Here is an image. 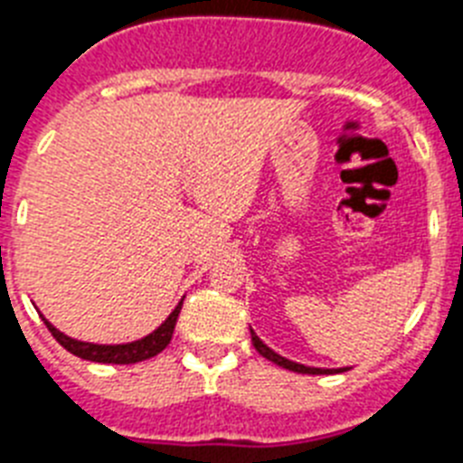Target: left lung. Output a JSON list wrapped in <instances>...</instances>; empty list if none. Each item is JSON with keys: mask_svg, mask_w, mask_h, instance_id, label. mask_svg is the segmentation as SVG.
Listing matches in <instances>:
<instances>
[{"mask_svg": "<svg viewBox=\"0 0 463 463\" xmlns=\"http://www.w3.org/2000/svg\"><path fill=\"white\" fill-rule=\"evenodd\" d=\"M251 344H254V348L259 353H261L266 360H270V363L279 364V367H285V370H291V372H298V374H336V372H345V370H322V367H306V364H298V363H291V360H287V357L278 355L275 351H270L266 344H263L259 336H256L254 332H251Z\"/></svg>", "mask_w": 463, "mask_h": 463, "instance_id": "obj_1", "label": "left lung"}]
</instances>
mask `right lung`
<instances>
[{
  "instance_id": "1",
  "label": "right lung",
  "mask_w": 463,
  "mask_h": 463,
  "mask_svg": "<svg viewBox=\"0 0 463 463\" xmlns=\"http://www.w3.org/2000/svg\"><path fill=\"white\" fill-rule=\"evenodd\" d=\"M181 306L184 301L172 310V316L166 317L153 334H147L143 339L138 341H131V344H115V345H106V344H89V341H77V339H70L68 334L58 332L53 327L52 322L44 320V325L49 327V332L53 334V339L58 344L63 345L65 351H70L72 355L81 357V360H91V363H103V364H134V363H143L147 357H155L157 353H162L169 345L172 341V334L174 327H176V320H178V313H181Z\"/></svg>"
}]
</instances>
